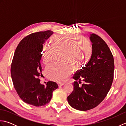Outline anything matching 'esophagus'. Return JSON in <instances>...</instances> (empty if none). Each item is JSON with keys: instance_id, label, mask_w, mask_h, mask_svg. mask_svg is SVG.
I'll return each mask as SVG.
<instances>
[{"instance_id": "34e87169", "label": "esophagus", "mask_w": 126, "mask_h": 126, "mask_svg": "<svg viewBox=\"0 0 126 126\" xmlns=\"http://www.w3.org/2000/svg\"><path fill=\"white\" fill-rule=\"evenodd\" d=\"M64 83H58V85L59 87H60V86H62L63 85H64Z\"/></svg>"}]
</instances>
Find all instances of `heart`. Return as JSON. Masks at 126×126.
<instances>
[{"instance_id":"obj_1","label":"heart","mask_w":126,"mask_h":126,"mask_svg":"<svg viewBox=\"0 0 126 126\" xmlns=\"http://www.w3.org/2000/svg\"><path fill=\"white\" fill-rule=\"evenodd\" d=\"M51 46L45 45L42 51L44 64L51 62L56 55L60 54L61 63L47 66L46 74L52 81L63 82L70 75L72 70H77L88 63L93 54V47L86 38L76 35L53 36Z\"/></svg>"}]
</instances>
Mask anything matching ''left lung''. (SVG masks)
Wrapping results in <instances>:
<instances>
[{"instance_id":"1","label":"left lung","mask_w":126,"mask_h":126,"mask_svg":"<svg viewBox=\"0 0 126 126\" xmlns=\"http://www.w3.org/2000/svg\"><path fill=\"white\" fill-rule=\"evenodd\" d=\"M93 54L87 64L75 75L74 90L68 102L77 110L86 111L96 107L106 97L114 79V61L107 44L100 36L90 34ZM85 82L79 86L77 81ZM81 82L79 81V83Z\"/></svg>"}]
</instances>
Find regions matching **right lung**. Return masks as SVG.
Listing matches in <instances>:
<instances>
[{
	"mask_svg": "<svg viewBox=\"0 0 126 126\" xmlns=\"http://www.w3.org/2000/svg\"><path fill=\"white\" fill-rule=\"evenodd\" d=\"M53 33L47 30L29 34L16 48L11 66L13 85L22 100L36 107L44 106L50 101L56 82L49 81L47 87L40 83L43 76L41 60L43 44Z\"/></svg>",
	"mask_w": 126,
	"mask_h": 126,
	"instance_id": "1",
	"label": "right lung"
}]
</instances>
